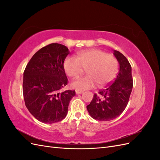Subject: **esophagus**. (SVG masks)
Returning a JSON list of instances; mask_svg holds the SVG:
<instances>
[{
  "mask_svg": "<svg viewBox=\"0 0 160 160\" xmlns=\"http://www.w3.org/2000/svg\"><path fill=\"white\" fill-rule=\"evenodd\" d=\"M75 93L77 95H79V94H82L83 93V91H80V90H76L75 91Z\"/></svg>",
  "mask_w": 160,
  "mask_h": 160,
  "instance_id": "esophagus-1",
  "label": "esophagus"
}]
</instances>
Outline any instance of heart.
Instances as JSON below:
<instances>
[{"label": "heart", "instance_id": "b5f03b06", "mask_svg": "<svg viewBox=\"0 0 160 160\" xmlns=\"http://www.w3.org/2000/svg\"><path fill=\"white\" fill-rule=\"evenodd\" d=\"M64 70L71 78L79 77L86 69L87 75L72 82L71 88L84 91L108 85L116 76L118 63L112 55L100 49H93L79 52L77 58L67 57L63 62Z\"/></svg>", "mask_w": 160, "mask_h": 160}]
</instances>
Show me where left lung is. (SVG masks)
Returning a JSON list of instances; mask_svg holds the SVG:
<instances>
[{
	"label": "left lung",
	"instance_id": "1",
	"mask_svg": "<svg viewBox=\"0 0 160 160\" xmlns=\"http://www.w3.org/2000/svg\"><path fill=\"white\" fill-rule=\"evenodd\" d=\"M119 70L114 82L99 94H94L87 109L92 118L99 121H110L123 113L127 107L133 88L132 67L122 53L113 51Z\"/></svg>",
	"mask_w": 160,
	"mask_h": 160
}]
</instances>
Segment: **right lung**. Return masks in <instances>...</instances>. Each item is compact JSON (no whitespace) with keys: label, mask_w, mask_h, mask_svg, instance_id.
I'll use <instances>...</instances> for the list:
<instances>
[{"label":"right lung","mask_w":160,"mask_h":160,"mask_svg":"<svg viewBox=\"0 0 160 160\" xmlns=\"http://www.w3.org/2000/svg\"><path fill=\"white\" fill-rule=\"evenodd\" d=\"M69 51L65 45L52 43L38 50L23 73L22 92L27 108L44 123L63 119L75 91L61 89L67 85L63 62Z\"/></svg>","instance_id":"obj_1"}]
</instances>
